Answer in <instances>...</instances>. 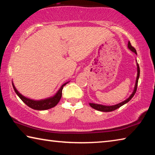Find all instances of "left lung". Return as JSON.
<instances>
[{"instance_id": "8db88e82", "label": "left lung", "mask_w": 155, "mask_h": 155, "mask_svg": "<svg viewBox=\"0 0 155 155\" xmlns=\"http://www.w3.org/2000/svg\"><path fill=\"white\" fill-rule=\"evenodd\" d=\"M128 48H129L131 51H133V52H135V54H137V51H136L135 48L133 46H132V45L130 44V41H128ZM137 78H136L135 88H134V90H133V91L132 94H131V95L129 96V98H128L127 100H125L124 101L122 102V103L117 104H115V105H112V106H105V105H102V104H94V103H90V105L92 107L93 109L98 110V111H103V112H110V111H113L115 109L120 108V107H122V105H124V104L127 103L128 101H130L131 98L134 96L135 94L136 93V91H137V84H138L139 77H140V66H139L138 64H137Z\"/></svg>"}]
</instances>
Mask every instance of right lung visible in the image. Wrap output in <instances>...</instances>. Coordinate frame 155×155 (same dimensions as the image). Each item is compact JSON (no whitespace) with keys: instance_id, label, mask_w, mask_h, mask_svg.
<instances>
[{"instance_id":"right-lung-1","label":"right lung","mask_w":155,"mask_h":155,"mask_svg":"<svg viewBox=\"0 0 155 155\" xmlns=\"http://www.w3.org/2000/svg\"><path fill=\"white\" fill-rule=\"evenodd\" d=\"M68 83H64V85H61L60 87L59 91H57V94L54 96L51 97V98H48L47 99L44 100H40V101H34V100H31L29 98H26V97L23 96L22 94L18 92V90L15 89V86L14 85V83H12L13 87L15 92L16 93L17 95L20 97V98L24 102V103L27 104V106L31 107V109H35V110H46L48 109L52 108L54 106H56L60 101L62 96V90L64 88V85H66Z\"/></svg>"}]
</instances>
